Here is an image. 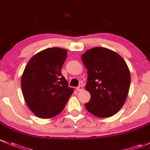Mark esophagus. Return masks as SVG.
<instances>
[{"mask_svg":"<svg viewBox=\"0 0 150 150\" xmlns=\"http://www.w3.org/2000/svg\"><path fill=\"white\" fill-rule=\"evenodd\" d=\"M83 86H79L78 88H76L77 91H78V92H79V91H83Z\"/></svg>","mask_w":150,"mask_h":150,"instance_id":"1","label":"esophagus"}]
</instances>
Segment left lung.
I'll return each mask as SVG.
<instances>
[{
  "instance_id": "8db88e82",
  "label": "left lung",
  "mask_w": 150,
  "mask_h": 150,
  "mask_svg": "<svg viewBox=\"0 0 150 150\" xmlns=\"http://www.w3.org/2000/svg\"><path fill=\"white\" fill-rule=\"evenodd\" d=\"M81 59L88 70L86 89L91 93L86 109L97 117L113 116L124 105L130 87L127 63L118 53L101 47L87 50Z\"/></svg>"
}]
</instances>
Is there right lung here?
<instances>
[{
    "mask_svg": "<svg viewBox=\"0 0 150 150\" xmlns=\"http://www.w3.org/2000/svg\"><path fill=\"white\" fill-rule=\"evenodd\" d=\"M65 49L51 47L30 59L21 78L23 98L36 116L50 119L64 109L74 89L61 72L67 58Z\"/></svg>",
    "mask_w": 150,
    "mask_h": 150,
    "instance_id": "add662e5",
    "label": "right lung"
}]
</instances>
